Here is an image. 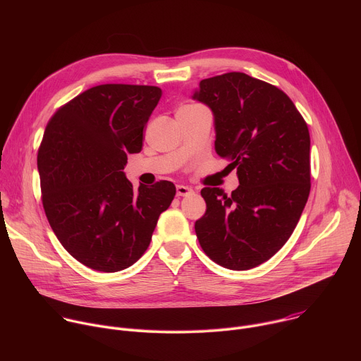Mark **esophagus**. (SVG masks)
Wrapping results in <instances>:
<instances>
[{"mask_svg": "<svg viewBox=\"0 0 361 361\" xmlns=\"http://www.w3.org/2000/svg\"><path fill=\"white\" fill-rule=\"evenodd\" d=\"M176 190H177V195H180V197H184V195H188L192 192V190L187 185H177Z\"/></svg>", "mask_w": 361, "mask_h": 361, "instance_id": "obj_1", "label": "esophagus"}]
</instances>
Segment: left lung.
Returning a JSON list of instances; mask_svg holds the SVG:
<instances>
[{"mask_svg": "<svg viewBox=\"0 0 361 361\" xmlns=\"http://www.w3.org/2000/svg\"><path fill=\"white\" fill-rule=\"evenodd\" d=\"M192 98L212 109L216 151L240 181L231 195L201 190L197 238L221 267H257L290 238L310 194L307 124L286 92L244 73L201 80Z\"/></svg>", "mask_w": 361, "mask_h": 361, "instance_id": "8db88e82", "label": "left lung"}]
</instances>
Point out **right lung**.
Listing matches in <instances>:
<instances>
[{
	"label": "right lung",
	"instance_id": "right-lung-1",
	"mask_svg": "<svg viewBox=\"0 0 361 361\" xmlns=\"http://www.w3.org/2000/svg\"><path fill=\"white\" fill-rule=\"evenodd\" d=\"M160 98L154 85H97L45 127L37 157L44 212L63 247L92 270L133 266L176 195L170 181L134 190L123 171Z\"/></svg>",
	"mask_w": 361,
	"mask_h": 361
}]
</instances>
